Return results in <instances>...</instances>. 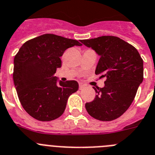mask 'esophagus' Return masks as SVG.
<instances>
[{
	"label": "esophagus",
	"instance_id": "1",
	"mask_svg": "<svg viewBox=\"0 0 155 155\" xmlns=\"http://www.w3.org/2000/svg\"><path fill=\"white\" fill-rule=\"evenodd\" d=\"M86 86L84 85V84H83V83H79V90H83V88H84V87H85Z\"/></svg>",
	"mask_w": 155,
	"mask_h": 155
}]
</instances>
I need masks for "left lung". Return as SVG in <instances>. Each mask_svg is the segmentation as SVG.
Returning a JSON list of instances; mask_svg holds the SVG:
<instances>
[{
  "label": "left lung",
  "mask_w": 155,
  "mask_h": 155,
  "mask_svg": "<svg viewBox=\"0 0 155 155\" xmlns=\"http://www.w3.org/2000/svg\"><path fill=\"white\" fill-rule=\"evenodd\" d=\"M101 58L95 74L106 78L103 88H94V100L86 103L87 112L100 121L116 119L131 105L143 79V62L134 46L114 36L80 40Z\"/></svg>",
  "instance_id": "8db88e82"
}]
</instances>
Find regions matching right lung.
<instances>
[{
	"label": "right lung",
	"mask_w": 155,
	"mask_h": 155,
	"mask_svg": "<svg viewBox=\"0 0 155 155\" xmlns=\"http://www.w3.org/2000/svg\"><path fill=\"white\" fill-rule=\"evenodd\" d=\"M81 45L78 40L47 33L20 48L14 58L13 80L20 103L30 116L48 122L64 113L68 97L79 84L75 80L57 83L54 75L61 66L64 51Z\"/></svg>",
	"instance_id": "obj_1"
}]
</instances>
